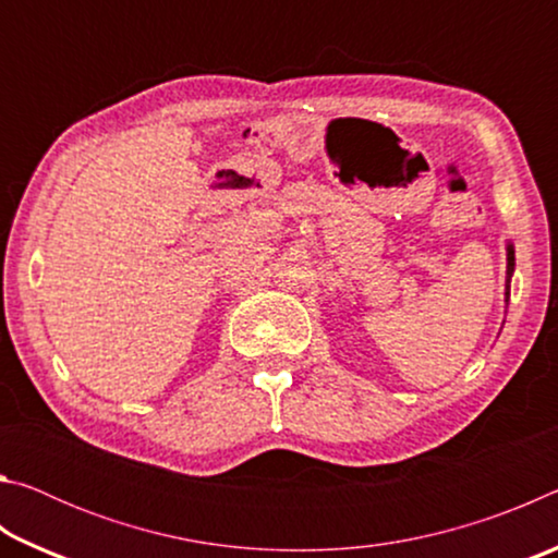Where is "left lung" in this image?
<instances>
[{
    "mask_svg": "<svg viewBox=\"0 0 558 558\" xmlns=\"http://www.w3.org/2000/svg\"><path fill=\"white\" fill-rule=\"evenodd\" d=\"M514 272V245L507 243V286H505V298L509 300V280H512Z\"/></svg>",
    "mask_w": 558,
    "mask_h": 558,
    "instance_id": "1",
    "label": "left lung"
}]
</instances>
